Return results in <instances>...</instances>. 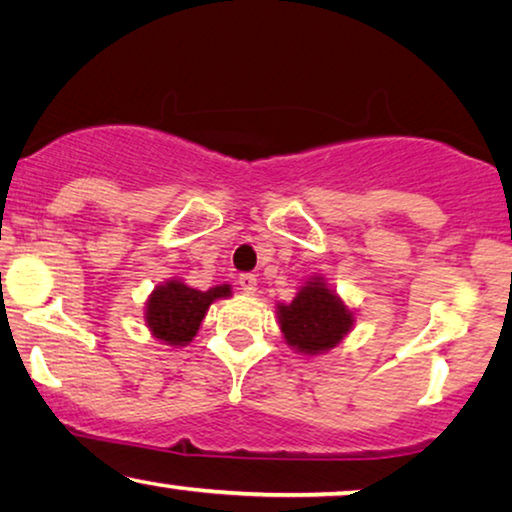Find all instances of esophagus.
Instances as JSON below:
<instances>
[{"instance_id":"esophagus-1","label":"esophagus","mask_w":512,"mask_h":512,"mask_svg":"<svg viewBox=\"0 0 512 512\" xmlns=\"http://www.w3.org/2000/svg\"><path fill=\"white\" fill-rule=\"evenodd\" d=\"M239 285H241V289L246 294H253L255 289H257V276H255V273H241Z\"/></svg>"}]
</instances>
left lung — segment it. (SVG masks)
<instances>
[{"label": "left lung", "instance_id": "8db88e82", "mask_svg": "<svg viewBox=\"0 0 512 512\" xmlns=\"http://www.w3.org/2000/svg\"><path fill=\"white\" fill-rule=\"evenodd\" d=\"M278 324L289 347L317 356L340 345L352 331L354 312L326 287L324 278H310L292 303L278 305Z\"/></svg>", "mask_w": 512, "mask_h": 512}]
</instances>
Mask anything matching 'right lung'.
Returning a JSON list of instances; mask_svg holds the SVG:
<instances>
[{"instance_id":"right-lung-1","label":"right lung","mask_w":512,"mask_h":512,"mask_svg":"<svg viewBox=\"0 0 512 512\" xmlns=\"http://www.w3.org/2000/svg\"><path fill=\"white\" fill-rule=\"evenodd\" d=\"M227 296H232L230 285H218L202 292L181 280H167L151 292L144 319L154 338L165 345L183 347L195 338L209 305Z\"/></svg>"}]
</instances>
